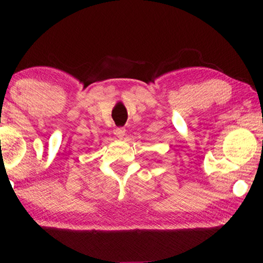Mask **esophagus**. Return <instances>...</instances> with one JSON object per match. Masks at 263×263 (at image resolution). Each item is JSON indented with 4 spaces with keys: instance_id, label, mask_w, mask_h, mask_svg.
I'll return each instance as SVG.
<instances>
[{
    "instance_id": "esophagus-1",
    "label": "esophagus",
    "mask_w": 263,
    "mask_h": 263,
    "mask_svg": "<svg viewBox=\"0 0 263 263\" xmlns=\"http://www.w3.org/2000/svg\"><path fill=\"white\" fill-rule=\"evenodd\" d=\"M115 135H116L117 138L123 139V136L125 135V129L124 128H116V130H115Z\"/></svg>"
}]
</instances>
